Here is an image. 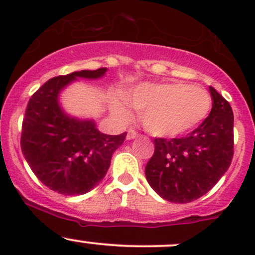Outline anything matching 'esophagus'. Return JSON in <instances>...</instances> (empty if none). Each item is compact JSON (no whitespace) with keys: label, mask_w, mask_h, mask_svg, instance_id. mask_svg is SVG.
Segmentation results:
<instances>
[{"label":"esophagus","mask_w":255,"mask_h":255,"mask_svg":"<svg viewBox=\"0 0 255 255\" xmlns=\"http://www.w3.org/2000/svg\"><path fill=\"white\" fill-rule=\"evenodd\" d=\"M137 137H138V132H135L134 129H132V128H130L127 133V139L130 140V139H134V138H137Z\"/></svg>","instance_id":"esophagus-1"}]
</instances>
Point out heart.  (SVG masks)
<instances>
[{"instance_id": "b5f03b06", "label": "heart", "mask_w": 255, "mask_h": 255, "mask_svg": "<svg viewBox=\"0 0 255 255\" xmlns=\"http://www.w3.org/2000/svg\"><path fill=\"white\" fill-rule=\"evenodd\" d=\"M127 100L142 113L144 128L159 137H175L192 129L211 110L206 90L186 84H144L129 92ZM115 111L121 118L129 116L121 104L115 105Z\"/></svg>"}]
</instances>
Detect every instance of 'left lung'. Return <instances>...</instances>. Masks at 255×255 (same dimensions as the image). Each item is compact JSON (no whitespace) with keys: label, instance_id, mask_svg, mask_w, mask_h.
I'll return each instance as SVG.
<instances>
[{"label":"left lung","instance_id":"obj_1","mask_svg":"<svg viewBox=\"0 0 255 255\" xmlns=\"http://www.w3.org/2000/svg\"><path fill=\"white\" fill-rule=\"evenodd\" d=\"M210 92L212 110L199 127L184 137L154 138L145 177L151 189L170 202L187 204L204 196L232 163V107L212 86Z\"/></svg>","mask_w":255,"mask_h":255}]
</instances>
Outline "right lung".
I'll list each match as a JSON object with an SVG mask.
<instances>
[{"instance_id": "1", "label": "right lung", "mask_w": 255, "mask_h": 255, "mask_svg": "<svg viewBox=\"0 0 255 255\" xmlns=\"http://www.w3.org/2000/svg\"><path fill=\"white\" fill-rule=\"evenodd\" d=\"M106 70H81L48 80L25 109L20 134L23 155L35 176L61 195H82L97 186L109 170L113 151L127 135L104 134L92 121L70 118L59 107V91L69 82L97 79Z\"/></svg>"}]
</instances>
